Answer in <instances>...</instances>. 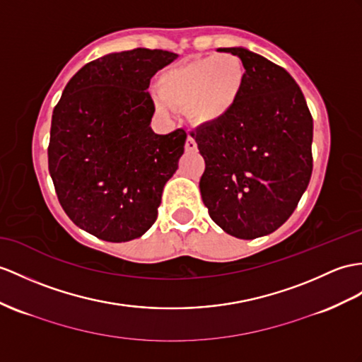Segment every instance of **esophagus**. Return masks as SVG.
I'll return each mask as SVG.
<instances>
[{
  "label": "esophagus",
  "instance_id": "esophagus-1",
  "mask_svg": "<svg viewBox=\"0 0 362 362\" xmlns=\"http://www.w3.org/2000/svg\"><path fill=\"white\" fill-rule=\"evenodd\" d=\"M186 151L187 152H195L197 151V141H195V138L190 136V135L186 139Z\"/></svg>",
  "mask_w": 362,
  "mask_h": 362
}]
</instances>
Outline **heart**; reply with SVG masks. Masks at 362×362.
Here are the masks:
<instances>
[{
  "label": "heart",
  "mask_w": 362,
  "mask_h": 362,
  "mask_svg": "<svg viewBox=\"0 0 362 362\" xmlns=\"http://www.w3.org/2000/svg\"><path fill=\"white\" fill-rule=\"evenodd\" d=\"M245 84L243 61L232 54L210 55L164 70L158 78L155 109L167 115L187 109L190 119L210 126L227 118Z\"/></svg>",
  "instance_id": "obj_1"
}]
</instances>
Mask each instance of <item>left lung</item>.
<instances>
[{
    "mask_svg": "<svg viewBox=\"0 0 362 362\" xmlns=\"http://www.w3.org/2000/svg\"><path fill=\"white\" fill-rule=\"evenodd\" d=\"M219 50L243 61L245 84L227 118L192 132L206 161L199 190L226 233L253 240L283 226L305 192L313 119L286 69L244 47Z\"/></svg>",
    "mask_w": 362,
    "mask_h": 362,
    "instance_id": "1",
    "label": "left lung"
}]
</instances>
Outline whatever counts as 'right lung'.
Segmentation results:
<instances>
[{
    "label": "right lung",
    "instance_id": "1",
    "mask_svg": "<svg viewBox=\"0 0 362 362\" xmlns=\"http://www.w3.org/2000/svg\"><path fill=\"white\" fill-rule=\"evenodd\" d=\"M176 58L141 47L104 55L70 78L55 105L49 173L66 215L100 240H135L156 221L187 134H155L146 90Z\"/></svg>",
    "mask_w": 362,
    "mask_h": 362
}]
</instances>
